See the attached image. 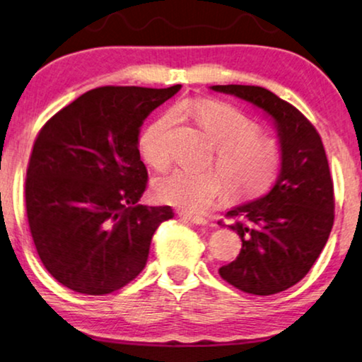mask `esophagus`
Instances as JSON below:
<instances>
[{
  "label": "esophagus",
  "instance_id": "1",
  "mask_svg": "<svg viewBox=\"0 0 362 362\" xmlns=\"http://www.w3.org/2000/svg\"><path fill=\"white\" fill-rule=\"evenodd\" d=\"M182 219H186L187 222H191V224H196V226L209 224V221H207L206 217H199V216H182Z\"/></svg>",
  "mask_w": 362,
  "mask_h": 362
}]
</instances>
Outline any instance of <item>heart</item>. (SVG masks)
<instances>
[{"instance_id":"heart-1","label":"heart","mask_w":362,"mask_h":362,"mask_svg":"<svg viewBox=\"0 0 362 362\" xmlns=\"http://www.w3.org/2000/svg\"><path fill=\"white\" fill-rule=\"evenodd\" d=\"M199 122L217 146L216 171L176 168L155 181L158 199L177 209L199 214L226 194V181L235 199L245 201L264 194L284 166V148L275 138L260 135V125L239 108L214 98H192L181 107ZM176 113L168 112L141 132L140 151L153 168L168 166L171 160L170 136Z\"/></svg>"}]
</instances>
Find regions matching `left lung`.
Returning <instances> with one entry per match:
<instances>
[{"instance_id": "1", "label": "left lung", "mask_w": 362, "mask_h": 362, "mask_svg": "<svg viewBox=\"0 0 362 362\" xmlns=\"http://www.w3.org/2000/svg\"><path fill=\"white\" fill-rule=\"evenodd\" d=\"M212 90L264 108L279 128L284 148L279 180L264 197L227 212L242 249L219 269L227 284L245 293H279L308 274L333 227L334 187L323 141L298 108L264 87L212 86Z\"/></svg>"}]
</instances>
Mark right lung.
I'll use <instances>...</instances> for the list:
<instances>
[{
    "mask_svg": "<svg viewBox=\"0 0 362 362\" xmlns=\"http://www.w3.org/2000/svg\"><path fill=\"white\" fill-rule=\"evenodd\" d=\"M92 88L44 123L29 156V232L46 270L67 288L107 295L136 279L170 206L138 204L148 171L138 133L180 90Z\"/></svg>",
    "mask_w": 362,
    "mask_h": 362,
    "instance_id": "obj_1",
    "label": "right lung"
}]
</instances>
